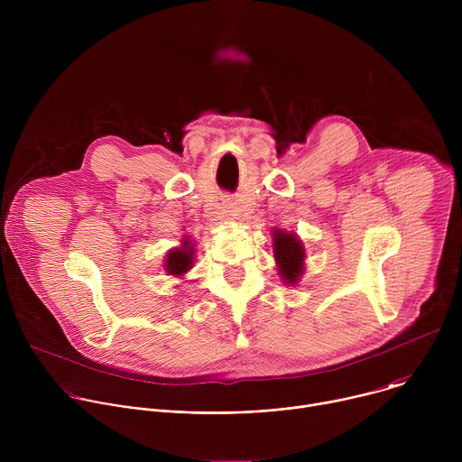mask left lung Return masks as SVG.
I'll return each instance as SVG.
<instances>
[{
  "label": "left lung",
  "mask_w": 462,
  "mask_h": 462,
  "mask_svg": "<svg viewBox=\"0 0 462 462\" xmlns=\"http://www.w3.org/2000/svg\"><path fill=\"white\" fill-rule=\"evenodd\" d=\"M274 255L280 265V274L287 283H296L301 271H303V259L305 252L301 243L285 232L274 234Z\"/></svg>",
  "instance_id": "left-lung-1"
}]
</instances>
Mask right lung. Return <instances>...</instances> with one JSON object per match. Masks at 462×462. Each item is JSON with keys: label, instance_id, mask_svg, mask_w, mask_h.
Masks as SVG:
<instances>
[{"label": "right lung", "instance_id": "obj_1", "mask_svg": "<svg viewBox=\"0 0 462 462\" xmlns=\"http://www.w3.org/2000/svg\"><path fill=\"white\" fill-rule=\"evenodd\" d=\"M182 246L180 248H175L168 254V259H166V271L173 276H180L184 274L189 267H191V257H193V248L189 245V241L182 239Z\"/></svg>", "mask_w": 462, "mask_h": 462}]
</instances>
